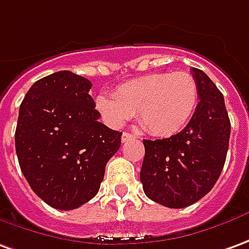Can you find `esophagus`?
<instances>
[{
    "mask_svg": "<svg viewBox=\"0 0 249 249\" xmlns=\"http://www.w3.org/2000/svg\"><path fill=\"white\" fill-rule=\"evenodd\" d=\"M134 138H135V135L131 134V133H126V131H124V133L122 134V142H123V143H124V142H127L128 140H134Z\"/></svg>",
    "mask_w": 249,
    "mask_h": 249,
    "instance_id": "esophagus-1",
    "label": "esophagus"
}]
</instances>
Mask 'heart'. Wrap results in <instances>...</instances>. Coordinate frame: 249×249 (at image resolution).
Returning a JSON list of instances; mask_svg holds the SVG:
<instances>
[{
  "instance_id": "b5f03b06",
  "label": "heart",
  "mask_w": 249,
  "mask_h": 249,
  "mask_svg": "<svg viewBox=\"0 0 249 249\" xmlns=\"http://www.w3.org/2000/svg\"><path fill=\"white\" fill-rule=\"evenodd\" d=\"M114 97L99 95L96 108L112 127L138 114L142 127L157 137L178 134L193 118L198 104V85L186 71L152 73L122 84Z\"/></svg>"
}]
</instances>
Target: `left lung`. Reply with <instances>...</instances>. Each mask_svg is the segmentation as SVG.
<instances>
[{
    "label": "left lung",
    "mask_w": 249,
    "mask_h": 249,
    "mask_svg": "<svg viewBox=\"0 0 249 249\" xmlns=\"http://www.w3.org/2000/svg\"><path fill=\"white\" fill-rule=\"evenodd\" d=\"M191 71L199 92L191 121L169 138L143 140V191L149 199L171 209L190 206L210 193L229 147L231 121L224 96L205 71Z\"/></svg>",
    "instance_id": "8db88e82"
}]
</instances>
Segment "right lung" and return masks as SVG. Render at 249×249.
I'll use <instances>...</instances> for the list:
<instances>
[{
    "instance_id": "1",
    "label": "right lung",
    "mask_w": 249,
    "mask_h": 249,
    "mask_svg": "<svg viewBox=\"0 0 249 249\" xmlns=\"http://www.w3.org/2000/svg\"><path fill=\"white\" fill-rule=\"evenodd\" d=\"M92 82L69 70L32 85L18 109L16 153L32 191L58 210L82 206L99 193L122 133L99 122Z\"/></svg>"
}]
</instances>
